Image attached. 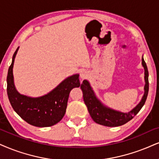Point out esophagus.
I'll list each match as a JSON object with an SVG mask.
<instances>
[{"instance_id": "esophagus-1", "label": "esophagus", "mask_w": 159, "mask_h": 159, "mask_svg": "<svg viewBox=\"0 0 159 159\" xmlns=\"http://www.w3.org/2000/svg\"><path fill=\"white\" fill-rule=\"evenodd\" d=\"M88 75H89V74H88L87 72L84 71V70L80 73V77H81L82 79H85V78L88 76Z\"/></svg>"}]
</instances>
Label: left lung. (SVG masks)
<instances>
[{"instance_id":"8db88e82","label":"left lung","mask_w":159,"mask_h":159,"mask_svg":"<svg viewBox=\"0 0 159 159\" xmlns=\"http://www.w3.org/2000/svg\"><path fill=\"white\" fill-rule=\"evenodd\" d=\"M142 65L145 70V86H144V94L142 101L137 106L128 113H122L113 111L103 106L100 102L96 97L93 90L91 89L89 83L87 80H84L80 88L83 93V99L89 110L92 119L97 124L107 127H117L126 124L130 121L137 113L139 112L143 105L145 103L149 91L148 70L144 58H142Z\"/></svg>"}]
</instances>
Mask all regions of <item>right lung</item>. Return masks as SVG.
<instances>
[{"mask_svg":"<svg viewBox=\"0 0 159 159\" xmlns=\"http://www.w3.org/2000/svg\"><path fill=\"white\" fill-rule=\"evenodd\" d=\"M18 48L14 53L7 74V94L14 111L27 123L36 127H50L66 113L68 97L74 88L80 86L79 74L68 77L47 95L31 98L20 94L14 85L12 68Z\"/></svg>","mask_w":159,"mask_h":159,"instance_id":"obj_1","label":"right lung"}]
</instances>
